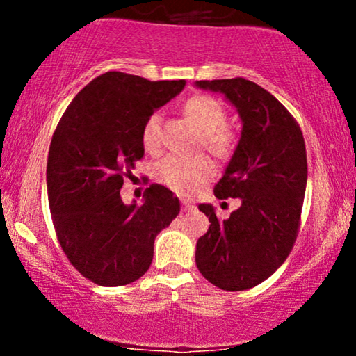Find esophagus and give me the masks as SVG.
Here are the masks:
<instances>
[{"instance_id":"obj_1","label":"esophagus","mask_w":356,"mask_h":356,"mask_svg":"<svg viewBox=\"0 0 356 356\" xmlns=\"http://www.w3.org/2000/svg\"><path fill=\"white\" fill-rule=\"evenodd\" d=\"M192 209H194V206H192V204H191L189 201H182V211L189 212V211H192Z\"/></svg>"}]
</instances>
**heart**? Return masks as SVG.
<instances>
[{
  "label": "heart",
  "instance_id": "b5f03b06",
  "mask_svg": "<svg viewBox=\"0 0 356 356\" xmlns=\"http://www.w3.org/2000/svg\"><path fill=\"white\" fill-rule=\"evenodd\" d=\"M186 115L204 134L202 144L218 157H229L236 147V134L226 125V108L211 95L191 97L184 105ZM142 144L149 152H157L162 144V115L155 112L145 120L142 129ZM214 167L206 157H179L167 155L155 167V177L164 186L177 192L189 194L199 186L209 181Z\"/></svg>",
  "mask_w": 356,
  "mask_h": 356
}]
</instances>
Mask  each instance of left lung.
Here are the masks:
<instances>
[{"label": "left lung", "mask_w": 356, "mask_h": 356, "mask_svg": "<svg viewBox=\"0 0 356 356\" xmlns=\"http://www.w3.org/2000/svg\"><path fill=\"white\" fill-rule=\"evenodd\" d=\"M195 85L224 93L243 120L239 144L214 187L216 197L241 199V206L226 220L211 204L199 206L211 226L197 241L195 264L218 288L243 291L268 280L295 246L308 177L305 138L295 117L254 81Z\"/></svg>", "instance_id": "left-lung-1"}]
</instances>
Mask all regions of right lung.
Instances as JSON below:
<instances>
[{
  "label": "right lung",
  "instance_id": "obj_1",
  "mask_svg": "<svg viewBox=\"0 0 356 356\" xmlns=\"http://www.w3.org/2000/svg\"><path fill=\"white\" fill-rule=\"evenodd\" d=\"M184 85L107 72L76 93L56 125L47 165L51 219L68 261L92 283L124 286L144 276L155 236L181 211L161 184L147 187L142 206L124 204L120 189L144 157L145 120Z\"/></svg>",
  "mask_w": 356,
  "mask_h": 356
}]
</instances>
